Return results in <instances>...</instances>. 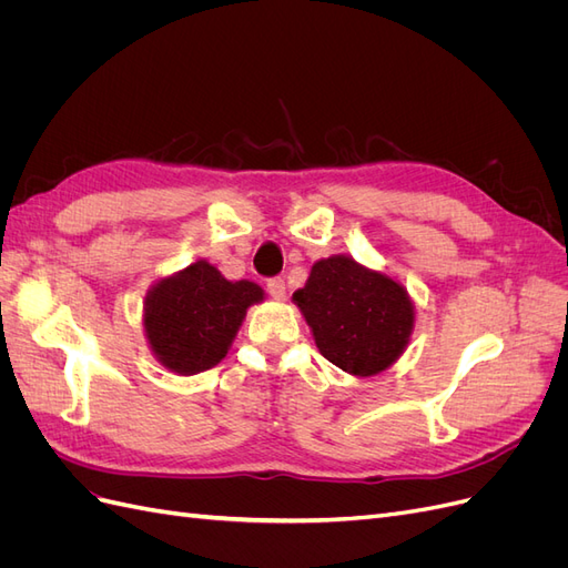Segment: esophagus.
<instances>
[{
  "label": "esophagus",
  "instance_id": "34e87169",
  "mask_svg": "<svg viewBox=\"0 0 568 568\" xmlns=\"http://www.w3.org/2000/svg\"><path fill=\"white\" fill-rule=\"evenodd\" d=\"M267 294L274 298V301H282L286 296V282L282 277H272L267 280Z\"/></svg>",
  "mask_w": 568,
  "mask_h": 568
}]
</instances>
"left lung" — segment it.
Here are the masks:
<instances>
[{"mask_svg": "<svg viewBox=\"0 0 568 568\" xmlns=\"http://www.w3.org/2000/svg\"><path fill=\"white\" fill-rule=\"evenodd\" d=\"M320 353L355 376L388 369L405 351L415 305L403 284L348 255L317 261L294 294Z\"/></svg>", "mask_w": 568, "mask_h": 568, "instance_id": "8db88e82", "label": "left lung"}]
</instances>
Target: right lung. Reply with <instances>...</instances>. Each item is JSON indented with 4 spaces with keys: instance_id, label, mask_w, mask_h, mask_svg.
<instances>
[{
    "instance_id": "1",
    "label": "right lung",
    "mask_w": 568,
    "mask_h": 568,
    "mask_svg": "<svg viewBox=\"0 0 568 568\" xmlns=\"http://www.w3.org/2000/svg\"><path fill=\"white\" fill-rule=\"evenodd\" d=\"M263 301L253 282H230L205 261L161 280L146 294L144 329L159 363L199 374L227 355L248 305Z\"/></svg>"
}]
</instances>
